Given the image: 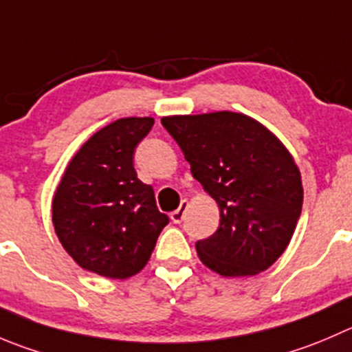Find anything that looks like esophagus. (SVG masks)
I'll use <instances>...</instances> for the list:
<instances>
[{"instance_id": "34e87169", "label": "esophagus", "mask_w": 352, "mask_h": 352, "mask_svg": "<svg viewBox=\"0 0 352 352\" xmlns=\"http://www.w3.org/2000/svg\"><path fill=\"white\" fill-rule=\"evenodd\" d=\"M187 206H189V201L187 199L180 201V206L177 208L175 211H172V214H170V218H172L173 223H180V221L184 220V214H186Z\"/></svg>"}]
</instances>
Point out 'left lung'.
Here are the masks:
<instances>
[{"instance_id":"1","label":"left lung","mask_w":352,"mask_h":352,"mask_svg":"<svg viewBox=\"0 0 352 352\" xmlns=\"http://www.w3.org/2000/svg\"><path fill=\"white\" fill-rule=\"evenodd\" d=\"M162 124L220 208V227L196 242L201 261L223 277L272 267L301 217V173L291 153L259 122L234 111L163 117Z\"/></svg>"}]
</instances>
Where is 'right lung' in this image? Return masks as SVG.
Listing matches in <instances>:
<instances>
[{"label":"right lung","mask_w":352,"mask_h":352,"mask_svg":"<svg viewBox=\"0 0 352 352\" xmlns=\"http://www.w3.org/2000/svg\"><path fill=\"white\" fill-rule=\"evenodd\" d=\"M153 124L151 117L115 120L82 144L61 177L54 232L84 270L108 278L139 274L168 223L134 168L135 148Z\"/></svg>","instance_id":"1"}]
</instances>
